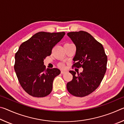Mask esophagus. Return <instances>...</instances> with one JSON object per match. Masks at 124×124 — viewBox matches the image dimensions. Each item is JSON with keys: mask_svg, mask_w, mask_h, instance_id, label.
I'll return each mask as SVG.
<instances>
[{"mask_svg": "<svg viewBox=\"0 0 124 124\" xmlns=\"http://www.w3.org/2000/svg\"><path fill=\"white\" fill-rule=\"evenodd\" d=\"M66 72H67L66 70H61V74H64V73H66Z\"/></svg>", "mask_w": 124, "mask_h": 124, "instance_id": "34e87169", "label": "esophagus"}]
</instances>
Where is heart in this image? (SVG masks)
I'll use <instances>...</instances> for the list:
<instances>
[{
  "mask_svg": "<svg viewBox=\"0 0 124 124\" xmlns=\"http://www.w3.org/2000/svg\"><path fill=\"white\" fill-rule=\"evenodd\" d=\"M60 67H61V68H63V67H64V65L63 64H60Z\"/></svg>",
  "mask_w": 124,
  "mask_h": 124,
  "instance_id": "b5f03b06",
  "label": "heart"
}]
</instances>
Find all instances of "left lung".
<instances>
[{
	"mask_svg": "<svg viewBox=\"0 0 124 124\" xmlns=\"http://www.w3.org/2000/svg\"><path fill=\"white\" fill-rule=\"evenodd\" d=\"M76 46L73 67L83 68V72L70 71L73 79L67 84L72 95L84 97L99 86L107 70V56L103 45L89 33L81 31L67 33Z\"/></svg>",
	"mask_w": 124,
	"mask_h": 124,
	"instance_id": "8db88e82",
	"label": "left lung"
}]
</instances>
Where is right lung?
I'll list each match as a JSON object with an SVG mask.
<instances>
[{
	"label": "right lung",
	"instance_id": "right-lung-1",
	"mask_svg": "<svg viewBox=\"0 0 124 124\" xmlns=\"http://www.w3.org/2000/svg\"><path fill=\"white\" fill-rule=\"evenodd\" d=\"M65 34L40 32L20 46L15 54L14 69L21 86L29 95L44 97L51 93L54 80L61 71L46 69L44 60L51 54L52 48Z\"/></svg>",
	"mask_w": 124,
	"mask_h": 124
}]
</instances>
